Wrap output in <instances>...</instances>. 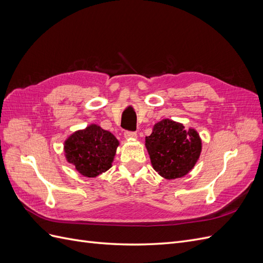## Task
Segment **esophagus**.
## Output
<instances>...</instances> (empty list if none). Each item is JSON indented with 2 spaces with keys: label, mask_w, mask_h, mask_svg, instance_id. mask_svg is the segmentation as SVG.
<instances>
[{
  "label": "esophagus",
  "mask_w": 263,
  "mask_h": 263,
  "mask_svg": "<svg viewBox=\"0 0 263 263\" xmlns=\"http://www.w3.org/2000/svg\"><path fill=\"white\" fill-rule=\"evenodd\" d=\"M124 137H125L126 139H128V140H130V139L135 140V139H137V134L134 133V132H126V133L124 134Z\"/></svg>",
  "instance_id": "1"
}]
</instances>
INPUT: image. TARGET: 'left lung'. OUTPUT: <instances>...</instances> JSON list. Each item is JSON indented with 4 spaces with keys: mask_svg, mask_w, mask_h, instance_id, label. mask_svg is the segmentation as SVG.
I'll use <instances>...</instances> for the list:
<instances>
[{
    "mask_svg": "<svg viewBox=\"0 0 263 263\" xmlns=\"http://www.w3.org/2000/svg\"><path fill=\"white\" fill-rule=\"evenodd\" d=\"M150 162L156 172L166 180L185 177L202 153V139L194 128L164 118L154 125L145 139Z\"/></svg>",
    "mask_w": 263,
    "mask_h": 263,
    "instance_id": "obj_1",
    "label": "left lung"
}]
</instances>
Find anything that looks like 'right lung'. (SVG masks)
<instances>
[{
    "label": "right lung",
    "instance_id": "obj_1",
    "mask_svg": "<svg viewBox=\"0 0 263 263\" xmlns=\"http://www.w3.org/2000/svg\"><path fill=\"white\" fill-rule=\"evenodd\" d=\"M119 141L97 124L72 133L65 140L66 160L83 177L97 178L106 172L114 161Z\"/></svg>",
    "mask_w": 263,
    "mask_h": 263
}]
</instances>
